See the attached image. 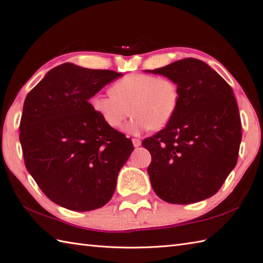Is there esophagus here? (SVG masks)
<instances>
[{
    "mask_svg": "<svg viewBox=\"0 0 263 263\" xmlns=\"http://www.w3.org/2000/svg\"><path fill=\"white\" fill-rule=\"evenodd\" d=\"M133 144L135 147H138V146H141L142 141L139 138H133Z\"/></svg>",
    "mask_w": 263,
    "mask_h": 263,
    "instance_id": "1",
    "label": "esophagus"
}]
</instances>
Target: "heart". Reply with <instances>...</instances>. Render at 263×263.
<instances>
[{
	"mask_svg": "<svg viewBox=\"0 0 263 263\" xmlns=\"http://www.w3.org/2000/svg\"><path fill=\"white\" fill-rule=\"evenodd\" d=\"M111 93L91 99L93 110L106 124L120 129L134 114L126 130L137 134L160 130L173 118L179 104V87L173 80L151 74H129L111 86Z\"/></svg>",
	"mask_w": 263,
	"mask_h": 263,
	"instance_id": "heart-1",
	"label": "heart"
}]
</instances>
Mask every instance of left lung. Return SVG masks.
Instances as JSON below:
<instances>
[{
    "mask_svg": "<svg viewBox=\"0 0 263 263\" xmlns=\"http://www.w3.org/2000/svg\"><path fill=\"white\" fill-rule=\"evenodd\" d=\"M173 80L179 104L171 121L145 138L155 194L170 203H192L214 196L237 162L242 127L232 87L202 61L184 58L146 69Z\"/></svg>",
    "mask_w": 263,
    "mask_h": 263,
    "instance_id": "1",
    "label": "left lung"
}]
</instances>
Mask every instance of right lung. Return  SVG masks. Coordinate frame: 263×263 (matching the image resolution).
Wrapping results in <instances>:
<instances>
[{"mask_svg":"<svg viewBox=\"0 0 263 263\" xmlns=\"http://www.w3.org/2000/svg\"><path fill=\"white\" fill-rule=\"evenodd\" d=\"M120 75L65 63L28 93L19 136L25 164L57 205L87 212L111 199L117 176L134 146L102 120L89 100Z\"/></svg>","mask_w":263,"mask_h":263,"instance_id":"obj_1","label":"right lung"}]
</instances>
